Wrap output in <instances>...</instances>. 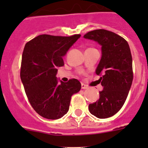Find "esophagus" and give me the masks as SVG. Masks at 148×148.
<instances>
[{
  "label": "esophagus",
  "instance_id": "esophagus-1",
  "mask_svg": "<svg viewBox=\"0 0 148 148\" xmlns=\"http://www.w3.org/2000/svg\"><path fill=\"white\" fill-rule=\"evenodd\" d=\"M87 86H86L84 84H82V89L84 90V89H87Z\"/></svg>",
  "mask_w": 148,
  "mask_h": 148
}]
</instances>
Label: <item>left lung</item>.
<instances>
[{
	"instance_id": "left-lung-1",
	"label": "left lung",
	"mask_w": 148,
	"mask_h": 148,
	"mask_svg": "<svg viewBox=\"0 0 148 148\" xmlns=\"http://www.w3.org/2000/svg\"><path fill=\"white\" fill-rule=\"evenodd\" d=\"M84 38L97 42L101 47V58L95 73L103 90L99 99L89 104L90 113L99 119L116 114L125 104L133 82V61L129 44L113 32L96 29Z\"/></svg>"
}]
</instances>
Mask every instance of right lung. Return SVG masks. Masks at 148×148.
Wrapping results in <instances>:
<instances>
[{
	"instance_id": "1",
	"label": "right lung",
	"mask_w": 148,
	"mask_h": 148,
	"mask_svg": "<svg viewBox=\"0 0 148 148\" xmlns=\"http://www.w3.org/2000/svg\"><path fill=\"white\" fill-rule=\"evenodd\" d=\"M80 37L40 35L24 47L21 79L30 104L44 118L63 117L69 110L72 95L80 91L77 79L64 83L56 77L57 68L64 66L63 57Z\"/></svg>"
}]
</instances>
